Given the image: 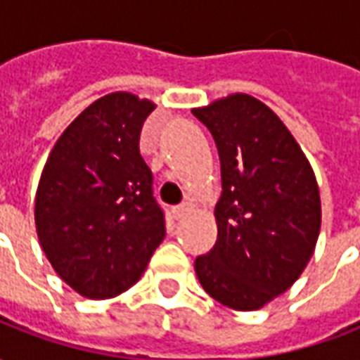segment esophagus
Returning a JSON list of instances; mask_svg holds the SVG:
<instances>
[{
    "instance_id": "1",
    "label": "esophagus",
    "mask_w": 360,
    "mask_h": 360,
    "mask_svg": "<svg viewBox=\"0 0 360 360\" xmlns=\"http://www.w3.org/2000/svg\"><path fill=\"white\" fill-rule=\"evenodd\" d=\"M187 212H188L187 204H179V206H173L172 208V214L175 219H181L185 214H187Z\"/></svg>"
}]
</instances>
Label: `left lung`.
I'll return each instance as SVG.
<instances>
[{
  "instance_id": "obj_1",
  "label": "left lung",
  "mask_w": 360,
  "mask_h": 360,
  "mask_svg": "<svg viewBox=\"0 0 360 360\" xmlns=\"http://www.w3.org/2000/svg\"><path fill=\"white\" fill-rule=\"evenodd\" d=\"M221 165L218 241L196 257L204 291L257 310L293 285L320 233V193L309 160L274 111L249 94L193 110Z\"/></svg>"
}]
</instances>
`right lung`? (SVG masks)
I'll use <instances>...</instances> for the list:
<instances>
[{"label":"right lung","mask_w":360,"mask_h":360,"mask_svg":"<svg viewBox=\"0 0 360 360\" xmlns=\"http://www.w3.org/2000/svg\"><path fill=\"white\" fill-rule=\"evenodd\" d=\"M154 103L127 92L96 100L67 127L44 165L34 218L59 278L89 299L139 281L165 237V214L142 160Z\"/></svg>","instance_id":"obj_1"}]
</instances>
